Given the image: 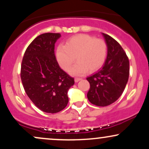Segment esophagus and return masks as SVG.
<instances>
[{
    "mask_svg": "<svg viewBox=\"0 0 149 149\" xmlns=\"http://www.w3.org/2000/svg\"><path fill=\"white\" fill-rule=\"evenodd\" d=\"M82 78H75V82H76V83H78V81H80V80H81Z\"/></svg>",
    "mask_w": 149,
    "mask_h": 149,
    "instance_id": "esophagus-1",
    "label": "esophagus"
}]
</instances>
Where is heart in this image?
<instances>
[{
  "mask_svg": "<svg viewBox=\"0 0 149 149\" xmlns=\"http://www.w3.org/2000/svg\"><path fill=\"white\" fill-rule=\"evenodd\" d=\"M108 46L100 38L88 34H78L69 38L65 45H59L56 56L58 62L64 71L71 69L75 60L78 61L70 73L80 76L88 71L94 72L100 69L107 59Z\"/></svg>",
  "mask_w": 149,
  "mask_h": 149,
  "instance_id": "heart-1",
  "label": "heart"
}]
</instances>
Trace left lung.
Here are the masks:
<instances>
[{
  "label": "left lung",
  "instance_id": "obj_1",
  "mask_svg": "<svg viewBox=\"0 0 149 149\" xmlns=\"http://www.w3.org/2000/svg\"><path fill=\"white\" fill-rule=\"evenodd\" d=\"M108 46L103 67L87 78L90 88L88 99L94 105L106 107L115 102L123 92L130 74V62L124 49L115 39L102 33Z\"/></svg>",
  "mask_w": 149,
  "mask_h": 149
}]
</instances>
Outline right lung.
Segmentation results:
<instances>
[{"instance_id":"1","label":"right lung","mask_w":149,"mask_h":149,"mask_svg":"<svg viewBox=\"0 0 149 149\" xmlns=\"http://www.w3.org/2000/svg\"><path fill=\"white\" fill-rule=\"evenodd\" d=\"M60 33H45L38 36L26 49L21 65L24 88L39 109L55 113L67 106L69 89L74 78L59 67L54 54V44Z\"/></svg>"}]
</instances>
